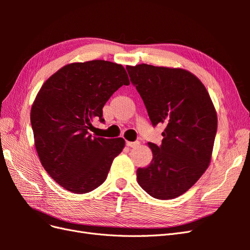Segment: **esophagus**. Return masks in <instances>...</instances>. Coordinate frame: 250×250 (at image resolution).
<instances>
[{
    "mask_svg": "<svg viewBox=\"0 0 250 250\" xmlns=\"http://www.w3.org/2000/svg\"><path fill=\"white\" fill-rule=\"evenodd\" d=\"M126 145H127L128 147H131V148H133V147H137V146H139V145H140V143H139V142H126Z\"/></svg>",
    "mask_w": 250,
    "mask_h": 250,
    "instance_id": "34e87169",
    "label": "esophagus"
}]
</instances>
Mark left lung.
I'll return each mask as SVG.
<instances>
[{"label":"left lung","mask_w":250,"mask_h":250,"mask_svg":"<svg viewBox=\"0 0 250 250\" xmlns=\"http://www.w3.org/2000/svg\"><path fill=\"white\" fill-rule=\"evenodd\" d=\"M151 124L166 128L162 145L148 143L152 162L137 171L138 183L156 199H173L195 185L208 167L217 115L202 82L183 69L146 63L127 65Z\"/></svg>","instance_id":"1"}]
</instances>
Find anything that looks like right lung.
I'll list each match as a JSON object with an SVG mask.
<instances>
[{
  "mask_svg": "<svg viewBox=\"0 0 250 250\" xmlns=\"http://www.w3.org/2000/svg\"><path fill=\"white\" fill-rule=\"evenodd\" d=\"M129 84L121 64L105 60L66 64L43 83L31 108L32 130L42 167L58 185L75 194L101 186L122 138L92 137L94 120L122 85Z\"/></svg>",
  "mask_w": 250,
  "mask_h": 250,
  "instance_id": "1",
  "label": "right lung"
}]
</instances>
